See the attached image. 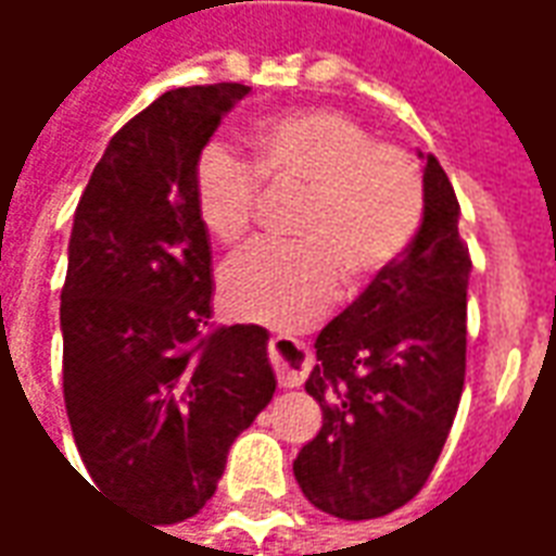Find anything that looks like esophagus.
Returning a JSON list of instances; mask_svg holds the SVG:
<instances>
[{
    "label": "esophagus",
    "instance_id": "34e87169",
    "mask_svg": "<svg viewBox=\"0 0 556 556\" xmlns=\"http://www.w3.org/2000/svg\"><path fill=\"white\" fill-rule=\"evenodd\" d=\"M270 363L277 369V378L282 387H301L306 375L313 369V351L294 337L270 339Z\"/></svg>",
    "mask_w": 556,
    "mask_h": 556
}]
</instances>
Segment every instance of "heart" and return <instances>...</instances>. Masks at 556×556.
Here are the masks:
<instances>
[{
  "instance_id": "heart-1",
  "label": "heart",
  "mask_w": 556,
  "mask_h": 556,
  "mask_svg": "<svg viewBox=\"0 0 556 556\" xmlns=\"http://www.w3.org/2000/svg\"><path fill=\"white\" fill-rule=\"evenodd\" d=\"M253 166L207 142L193 169L195 214L211 238L235 243L253 223L258 187L303 190L291 223L301 243H253L231 258L219 291L231 313L265 325H313L339 286L372 279L408 250L422 219L417 163L337 110H298L250 130Z\"/></svg>"
}]
</instances>
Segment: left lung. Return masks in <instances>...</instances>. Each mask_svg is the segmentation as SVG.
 <instances>
[{
  "instance_id": "8db88e82",
  "label": "left lung",
  "mask_w": 556,
  "mask_h": 556,
  "mask_svg": "<svg viewBox=\"0 0 556 556\" xmlns=\"http://www.w3.org/2000/svg\"><path fill=\"white\" fill-rule=\"evenodd\" d=\"M408 250L315 339L306 393L325 422L294 458L306 501L345 521L381 518L426 485L453 429L467 349L470 255L434 154Z\"/></svg>"
}]
</instances>
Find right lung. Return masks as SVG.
<instances>
[{
	"label": "right lung",
	"instance_id": "obj_1",
	"mask_svg": "<svg viewBox=\"0 0 556 556\" xmlns=\"http://www.w3.org/2000/svg\"><path fill=\"white\" fill-rule=\"evenodd\" d=\"M241 83L160 94L103 151L62 289V378L91 489L154 525L205 506L235 438L274 399L258 325L211 327V241L193 169Z\"/></svg>",
	"mask_w": 556,
	"mask_h": 556
}]
</instances>
